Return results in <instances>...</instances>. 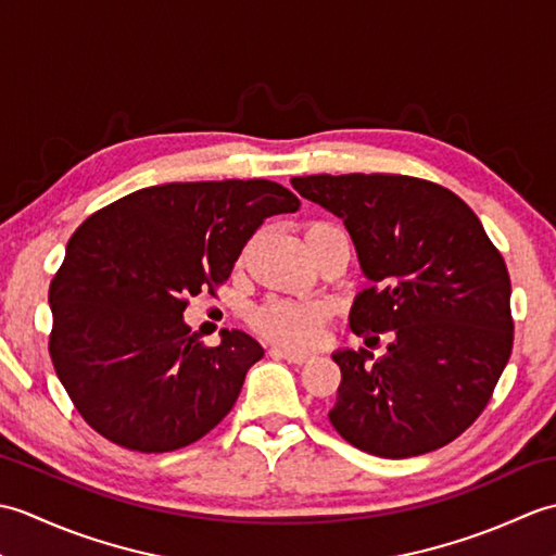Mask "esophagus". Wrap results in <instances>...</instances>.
Wrapping results in <instances>:
<instances>
[{
	"mask_svg": "<svg viewBox=\"0 0 556 556\" xmlns=\"http://www.w3.org/2000/svg\"><path fill=\"white\" fill-rule=\"evenodd\" d=\"M269 353H271V356H277V358H285V361H289V363H296V365H303V363H308V361H311L308 353H299V351L281 349V346L269 349Z\"/></svg>",
	"mask_w": 556,
	"mask_h": 556,
	"instance_id": "esophagus-1",
	"label": "esophagus"
}]
</instances>
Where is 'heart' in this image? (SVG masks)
<instances>
[{
    "instance_id": "heart-1",
    "label": "heart",
    "mask_w": 556,
    "mask_h": 556,
    "mask_svg": "<svg viewBox=\"0 0 556 556\" xmlns=\"http://www.w3.org/2000/svg\"><path fill=\"white\" fill-rule=\"evenodd\" d=\"M344 233L337 224L315 219L303 227V239L308 251L327 236ZM327 308L317 301H291V299H269L253 313L251 323L265 339L289 349H311L320 339L327 323Z\"/></svg>"
}]
</instances>
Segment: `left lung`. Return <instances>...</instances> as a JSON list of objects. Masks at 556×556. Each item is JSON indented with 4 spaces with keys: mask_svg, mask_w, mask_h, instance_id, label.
I'll return each instance as SVG.
<instances>
[{
    "mask_svg": "<svg viewBox=\"0 0 556 556\" xmlns=\"http://www.w3.org/2000/svg\"><path fill=\"white\" fill-rule=\"evenodd\" d=\"M344 219L370 289L349 325L392 332L372 353L339 351L334 430L361 452L408 458L454 442L485 410L514 346L511 279L476 212L448 188L404 174L293 176Z\"/></svg>",
    "mask_w": 556,
    "mask_h": 556,
    "instance_id": "obj_1",
    "label": "left lung"
}]
</instances>
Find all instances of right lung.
<instances>
[{"label": "right lung", "mask_w": 556, "mask_h": 556, "mask_svg": "<svg viewBox=\"0 0 556 556\" xmlns=\"http://www.w3.org/2000/svg\"><path fill=\"white\" fill-rule=\"evenodd\" d=\"M299 207L267 179L164 184L80 224L50 285V358L92 430L164 454L217 428L265 351L239 329L205 346L188 299L215 296L260 224Z\"/></svg>", "instance_id": "add662e5"}]
</instances>
